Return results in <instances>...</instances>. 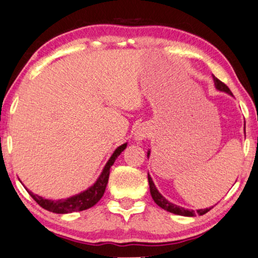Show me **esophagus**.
I'll list each match as a JSON object with an SVG mask.
<instances>
[{"label": "esophagus", "mask_w": 258, "mask_h": 258, "mask_svg": "<svg viewBox=\"0 0 258 258\" xmlns=\"http://www.w3.org/2000/svg\"><path fill=\"white\" fill-rule=\"evenodd\" d=\"M146 136H148V130H146L145 126L140 125L136 129V132H135V134H134V140L140 143L143 140H145Z\"/></svg>", "instance_id": "obj_1"}]
</instances>
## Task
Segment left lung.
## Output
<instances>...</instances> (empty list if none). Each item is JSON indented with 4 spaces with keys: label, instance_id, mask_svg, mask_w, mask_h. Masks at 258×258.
<instances>
[{
    "label": "left lung",
    "instance_id": "8db88e82",
    "mask_svg": "<svg viewBox=\"0 0 258 258\" xmlns=\"http://www.w3.org/2000/svg\"><path fill=\"white\" fill-rule=\"evenodd\" d=\"M213 82H215V86H216V89L218 91H221V92L228 93L229 96H233L231 90L228 89V86H226L223 82L219 81V79L216 78L215 76H213ZM244 134H245V123H244ZM149 157H150V150L148 151V158ZM148 180H149V184H150V192H151V196L153 198V201L156 202V204L159 205L161 209L166 210V211H168L170 213H174V215L184 216V217H195L196 215L203 216L213 208L212 207V208H209V209H200V210H197V211H194V210H188V209L179 207V205H176V204L170 203L169 201L166 200V198L162 196L159 191H158V189L156 188V185H154L153 181H152L151 176H150L149 173H148Z\"/></svg>",
    "mask_w": 258,
    "mask_h": 258
}]
</instances>
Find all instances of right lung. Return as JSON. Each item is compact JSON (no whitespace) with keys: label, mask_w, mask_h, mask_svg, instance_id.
<instances>
[{"label":"right lung","mask_w":258,"mask_h":258,"mask_svg":"<svg viewBox=\"0 0 258 258\" xmlns=\"http://www.w3.org/2000/svg\"><path fill=\"white\" fill-rule=\"evenodd\" d=\"M126 148V143L118 146V148L113 152L112 157L109 158V160L107 161L105 165L104 169L100 175H99L98 180L94 182V183L88 188L85 191H82L77 194V195L71 196L69 198H64V200H57V201H51V200H46V198H42L41 196L35 195V194L31 192L30 190H27L30 194V196L33 198V200L37 202V203L40 205L47 211L54 212V213H61V215H64V213H71V212H77V211H83V210L92 208L93 205H96L100 198L104 195L106 185L108 183V177H109V169L112 167L114 161L116 160V158L120 156L121 152Z\"/></svg>","instance_id":"obj_1"}]
</instances>
